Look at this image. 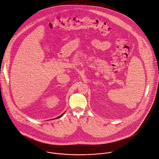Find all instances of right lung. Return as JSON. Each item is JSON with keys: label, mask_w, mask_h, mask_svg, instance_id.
I'll return each instance as SVG.
<instances>
[{"label": "right lung", "mask_w": 159, "mask_h": 159, "mask_svg": "<svg viewBox=\"0 0 159 159\" xmlns=\"http://www.w3.org/2000/svg\"><path fill=\"white\" fill-rule=\"evenodd\" d=\"M64 113H65V112H64V113H62V114H61V115H60V116H58V117H57V118H53V119H56V118H60V117H61V116H63V114H64Z\"/></svg>", "instance_id": "right-lung-1"}]
</instances>
